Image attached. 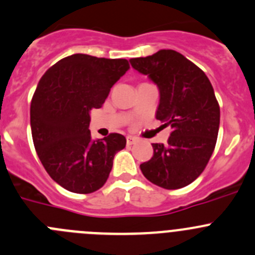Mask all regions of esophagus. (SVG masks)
<instances>
[{"mask_svg": "<svg viewBox=\"0 0 255 255\" xmlns=\"http://www.w3.org/2000/svg\"><path fill=\"white\" fill-rule=\"evenodd\" d=\"M135 142H138V139H137V138H134V137H130V135H128V137H127V144H128V145H132V144H134Z\"/></svg>", "mask_w": 255, "mask_h": 255, "instance_id": "1", "label": "esophagus"}]
</instances>
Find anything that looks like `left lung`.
<instances>
[{
	"mask_svg": "<svg viewBox=\"0 0 255 255\" xmlns=\"http://www.w3.org/2000/svg\"><path fill=\"white\" fill-rule=\"evenodd\" d=\"M129 62L158 86L160 100L155 117L172 128L165 144L152 143L153 157L140 164V170L164 189L185 187L202 174L216 148L221 110L211 81L198 66L173 49Z\"/></svg>",
	"mask_w": 255,
	"mask_h": 255,
	"instance_id": "1",
	"label": "left lung"
}]
</instances>
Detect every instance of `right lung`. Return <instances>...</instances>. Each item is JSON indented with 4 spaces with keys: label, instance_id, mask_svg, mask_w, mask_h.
I'll list each match as a JSON object with an SVG mask.
<instances>
[{
    "label": "right lung",
    "instance_id": "add662e5",
    "mask_svg": "<svg viewBox=\"0 0 255 255\" xmlns=\"http://www.w3.org/2000/svg\"><path fill=\"white\" fill-rule=\"evenodd\" d=\"M125 58L90 54L65 57L46 71L31 101V130L37 155L49 177L73 193L103 187L125 135L91 139L90 111L101 108L112 86L125 75Z\"/></svg>",
    "mask_w": 255,
    "mask_h": 255
}]
</instances>
